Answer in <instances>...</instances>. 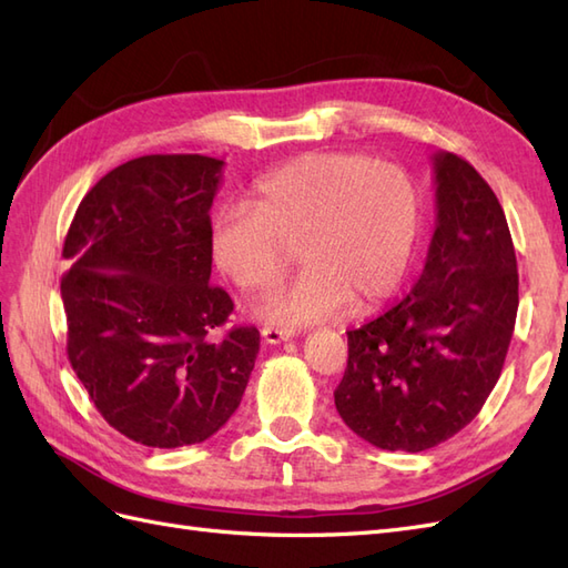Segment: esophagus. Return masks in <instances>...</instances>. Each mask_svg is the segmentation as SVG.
<instances>
[{
	"mask_svg": "<svg viewBox=\"0 0 568 568\" xmlns=\"http://www.w3.org/2000/svg\"><path fill=\"white\" fill-rule=\"evenodd\" d=\"M260 335H262V339H265L267 344H282V342H286L288 337H294V329H284V327H262Z\"/></svg>",
	"mask_w": 568,
	"mask_h": 568,
	"instance_id": "34e87169",
	"label": "esophagus"
}]
</instances>
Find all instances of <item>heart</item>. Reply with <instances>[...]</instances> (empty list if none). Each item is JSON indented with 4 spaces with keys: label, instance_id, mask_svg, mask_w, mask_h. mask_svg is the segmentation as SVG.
I'll return each mask as SVG.
<instances>
[{
    "label": "heart",
    "instance_id": "1",
    "mask_svg": "<svg viewBox=\"0 0 568 568\" xmlns=\"http://www.w3.org/2000/svg\"><path fill=\"white\" fill-rule=\"evenodd\" d=\"M422 231L414 180L362 154H306L262 175L247 202H226L210 231L216 270L243 292H265L296 245L306 267L260 306L272 325L296 327L390 296Z\"/></svg>",
    "mask_w": 568,
    "mask_h": 568
}]
</instances>
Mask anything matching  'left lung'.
<instances>
[{
	"label": "left lung",
	"mask_w": 568,
	"mask_h": 568,
	"mask_svg": "<svg viewBox=\"0 0 568 568\" xmlns=\"http://www.w3.org/2000/svg\"><path fill=\"white\" fill-rule=\"evenodd\" d=\"M436 231L412 292L347 332L335 407L383 450L419 453L473 422L501 376L518 313L506 214L473 165L434 154Z\"/></svg>",
	"instance_id": "obj_1"
}]
</instances>
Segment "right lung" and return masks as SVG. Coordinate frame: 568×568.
<instances>
[{
    "label": "right lung",
    "mask_w": 568,
    "mask_h": 568,
    "mask_svg": "<svg viewBox=\"0 0 568 568\" xmlns=\"http://www.w3.org/2000/svg\"><path fill=\"white\" fill-rule=\"evenodd\" d=\"M224 161L151 154L103 175L67 231V354L101 417L136 444H202L239 409L257 327L214 284L210 210Z\"/></svg>",
    "instance_id": "add662e5"
}]
</instances>
